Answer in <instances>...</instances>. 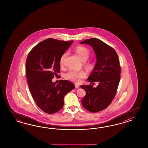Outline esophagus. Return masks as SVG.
Here are the masks:
<instances>
[{"label":"esophagus","instance_id":"esophagus-1","mask_svg":"<svg viewBox=\"0 0 148 148\" xmlns=\"http://www.w3.org/2000/svg\"><path fill=\"white\" fill-rule=\"evenodd\" d=\"M75 87L76 88H79L80 87V86L78 85H75Z\"/></svg>","mask_w":148,"mask_h":148}]
</instances>
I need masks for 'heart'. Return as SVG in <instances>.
Wrapping results in <instances>:
<instances>
[{
	"label": "heart",
	"instance_id": "heart-1",
	"mask_svg": "<svg viewBox=\"0 0 148 148\" xmlns=\"http://www.w3.org/2000/svg\"><path fill=\"white\" fill-rule=\"evenodd\" d=\"M75 51L78 55L79 57L82 61H86L90 56V51L87 48L82 46H78L75 49ZM67 56V53H65L61 56L60 63L61 65H63L64 60ZM86 66L88 69H92L94 68V64L92 62H88L86 64ZM66 79L68 80L71 81L75 83L78 84L86 76V73L84 71L76 72L75 71L69 70L64 75Z\"/></svg>",
	"mask_w": 148,
	"mask_h": 148
}]
</instances>
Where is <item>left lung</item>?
Segmentation results:
<instances>
[{
	"mask_svg": "<svg viewBox=\"0 0 148 148\" xmlns=\"http://www.w3.org/2000/svg\"><path fill=\"white\" fill-rule=\"evenodd\" d=\"M80 43L92 46L97 56L93 71L87 79L91 84L81 86L86 92L81 100L83 107L96 113L108 108L115 97L121 79L119 58L112 47L97 38L87 39ZM95 82L99 83L95 88L93 87Z\"/></svg>",
	"mask_w": 148,
	"mask_h": 148,
	"instance_id": "obj_1",
	"label": "left lung"
}]
</instances>
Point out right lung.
Instances as JSON below:
<instances>
[{
    "mask_svg": "<svg viewBox=\"0 0 148 148\" xmlns=\"http://www.w3.org/2000/svg\"><path fill=\"white\" fill-rule=\"evenodd\" d=\"M69 42L48 38L35 46L27 57L25 70L27 84L32 97L38 108L53 114L63 106L64 97L75 88L69 81L52 82L60 73V60L69 48Z\"/></svg>",
    "mask_w": 148,
    "mask_h": 148,
    "instance_id": "add662e5",
    "label": "right lung"
}]
</instances>
